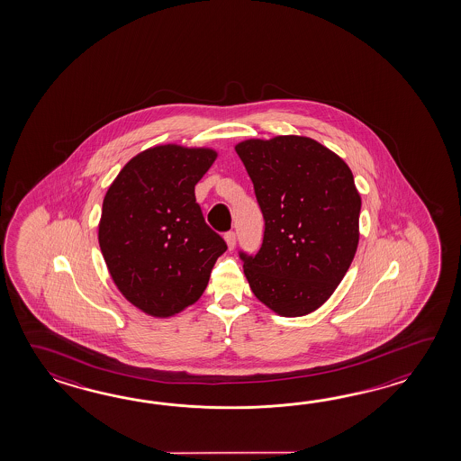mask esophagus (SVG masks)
Instances as JSON below:
<instances>
[{
	"label": "esophagus",
	"mask_w": 461,
	"mask_h": 461,
	"mask_svg": "<svg viewBox=\"0 0 461 461\" xmlns=\"http://www.w3.org/2000/svg\"><path fill=\"white\" fill-rule=\"evenodd\" d=\"M224 239H226L227 247H229V250H232L235 247V232L234 230H229V232H226V235H224Z\"/></svg>",
	"instance_id": "esophagus-1"
}]
</instances>
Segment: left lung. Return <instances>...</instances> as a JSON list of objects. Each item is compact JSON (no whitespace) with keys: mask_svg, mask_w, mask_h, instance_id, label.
Segmentation results:
<instances>
[{"mask_svg":"<svg viewBox=\"0 0 461 461\" xmlns=\"http://www.w3.org/2000/svg\"><path fill=\"white\" fill-rule=\"evenodd\" d=\"M264 214L255 255L239 252L255 296L303 316L333 294L359 242L361 196L341 158L312 138L247 140L235 147Z\"/></svg>","mask_w":461,"mask_h":461,"instance_id":"1","label":"left lung"}]
</instances>
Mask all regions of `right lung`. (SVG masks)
Listing matches in <instances>:
<instances>
[{"label":"right lung","mask_w":461,"mask_h":461,"mask_svg":"<svg viewBox=\"0 0 461 461\" xmlns=\"http://www.w3.org/2000/svg\"><path fill=\"white\" fill-rule=\"evenodd\" d=\"M216 157L207 148H149L108 187L100 250L118 290L145 313L167 318L194 303L227 250L194 196Z\"/></svg>","instance_id":"1"}]
</instances>
